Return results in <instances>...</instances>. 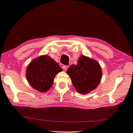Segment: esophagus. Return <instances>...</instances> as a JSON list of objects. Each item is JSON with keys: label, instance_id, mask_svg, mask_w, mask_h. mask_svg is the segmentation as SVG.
<instances>
[{"label": "esophagus", "instance_id": "34e87169", "mask_svg": "<svg viewBox=\"0 0 133 133\" xmlns=\"http://www.w3.org/2000/svg\"><path fill=\"white\" fill-rule=\"evenodd\" d=\"M60 66H61V67L62 68V69H63L64 70H65V71H66V70H67L68 68H69V66L64 65V64H62V63H61V64H60Z\"/></svg>", "mask_w": 133, "mask_h": 133}]
</instances>
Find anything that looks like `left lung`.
I'll list each match as a JSON object with an SVG mask.
<instances>
[{"label":"left lung","mask_w":133,"mask_h":133,"mask_svg":"<svg viewBox=\"0 0 133 133\" xmlns=\"http://www.w3.org/2000/svg\"><path fill=\"white\" fill-rule=\"evenodd\" d=\"M67 73L76 90L81 94H88L97 87L101 81V67L96 61L88 57H80L76 64H72Z\"/></svg>","instance_id":"obj_1"}]
</instances>
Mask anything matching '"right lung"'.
<instances>
[{
  "mask_svg": "<svg viewBox=\"0 0 133 133\" xmlns=\"http://www.w3.org/2000/svg\"><path fill=\"white\" fill-rule=\"evenodd\" d=\"M57 62L48 56L34 59L26 69V78L32 87L40 92H46L54 82V77L62 71Z\"/></svg>",
  "mask_w": 133,
  "mask_h": 133,
  "instance_id": "1",
  "label": "right lung"
}]
</instances>
